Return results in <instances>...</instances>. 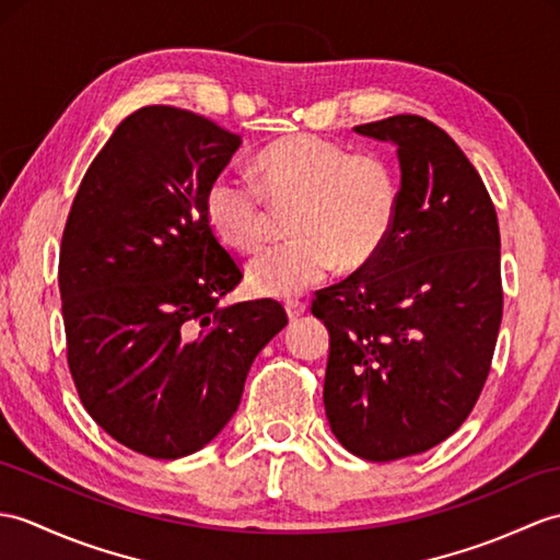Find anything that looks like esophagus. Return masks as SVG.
<instances>
[{"label":"esophagus","mask_w":560,"mask_h":560,"mask_svg":"<svg viewBox=\"0 0 560 560\" xmlns=\"http://www.w3.org/2000/svg\"><path fill=\"white\" fill-rule=\"evenodd\" d=\"M283 305H285V315H289L291 322H295L298 317H303L305 310H307V305L303 301H285Z\"/></svg>","instance_id":"1"}]
</instances>
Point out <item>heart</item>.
Here are the masks:
<instances>
[{"mask_svg":"<svg viewBox=\"0 0 560 560\" xmlns=\"http://www.w3.org/2000/svg\"><path fill=\"white\" fill-rule=\"evenodd\" d=\"M248 174L219 172L205 190V217L229 248L253 253L269 236L271 207H295V238L248 265L255 293L291 298L327 279L336 265L358 269L380 255L398 214V176L382 154L298 133L271 142Z\"/></svg>","mask_w":560,"mask_h":560,"instance_id":"heart-1","label":"heart"}]
</instances>
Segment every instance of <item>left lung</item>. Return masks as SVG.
I'll list each match as a JSON object with an SVG mask.
<instances>
[{
	"label": "left lung",
	"mask_w": 560,
	"mask_h": 560,
	"mask_svg": "<svg viewBox=\"0 0 560 560\" xmlns=\"http://www.w3.org/2000/svg\"><path fill=\"white\" fill-rule=\"evenodd\" d=\"M392 140L400 198L372 262L312 298L329 329L324 410L358 458L388 463L448 439L472 412L503 317L501 236L477 168L418 114L360 124Z\"/></svg>",
	"instance_id": "left-lung-1"
}]
</instances>
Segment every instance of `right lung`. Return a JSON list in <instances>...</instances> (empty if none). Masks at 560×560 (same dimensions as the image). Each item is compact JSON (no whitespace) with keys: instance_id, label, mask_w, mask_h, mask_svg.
Wrapping results in <instances>:
<instances>
[{"instance_id":"add662e5","label":"right lung","mask_w":560,"mask_h":560,"mask_svg":"<svg viewBox=\"0 0 560 560\" xmlns=\"http://www.w3.org/2000/svg\"><path fill=\"white\" fill-rule=\"evenodd\" d=\"M241 136L152 104L116 126L71 205L59 250L67 360L83 408L148 458L202 448L289 324L277 301L219 307L243 279L205 217Z\"/></svg>"}]
</instances>
